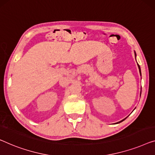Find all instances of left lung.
<instances>
[{
    "label": "left lung",
    "mask_w": 155,
    "mask_h": 155,
    "mask_svg": "<svg viewBox=\"0 0 155 155\" xmlns=\"http://www.w3.org/2000/svg\"><path fill=\"white\" fill-rule=\"evenodd\" d=\"M136 57V52H135V57ZM138 68H139V71H140V75H141V71H140V66H139V65L138 64ZM122 121H124V120H122V121H120V122H122Z\"/></svg>",
    "instance_id": "8db88e82"
}]
</instances>
